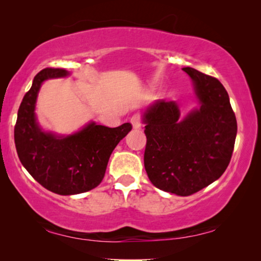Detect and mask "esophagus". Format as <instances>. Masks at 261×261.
<instances>
[{"label": "esophagus", "instance_id": "esophagus-1", "mask_svg": "<svg viewBox=\"0 0 261 261\" xmlns=\"http://www.w3.org/2000/svg\"><path fill=\"white\" fill-rule=\"evenodd\" d=\"M130 122L133 124L134 128H140L142 124V119L140 114H134V115L130 117Z\"/></svg>", "mask_w": 261, "mask_h": 261}]
</instances>
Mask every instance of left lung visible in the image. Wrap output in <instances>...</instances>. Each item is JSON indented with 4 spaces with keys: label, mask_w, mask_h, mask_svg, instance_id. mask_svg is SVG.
Listing matches in <instances>:
<instances>
[{
    "label": "left lung",
    "mask_w": 261,
    "mask_h": 261,
    "mask_svg": "<svg viewBox=\"0 0 261 261\" xmlns=\"http://www.w3.org/2000/svg\"><path fill=\"white\" fill-rule=\"evenodd\" d=\"M195 82L201 108L179 119L173 101L145 114L144 154L149 180L160 190L190 196L222 176L233 154L238 124L229 96L215 77L183 67Z\"/></svg>",
    "instance_id": "left-lung-1"
}]
</instances>
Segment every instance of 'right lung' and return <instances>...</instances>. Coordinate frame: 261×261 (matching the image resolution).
Returning <instances> with one entry per match:
<instances>
[{
	"label": "right lung",
	"instance_id": "right-lung-1",
	"mask_svg": "<svg viewBox=\"0 0 261 261\" xmlns=\"http://www.w3.org/2000/svg\"><path fill=\"white\" fill-rule=\"evenodd\" d=\"M66 74L64 69L46 67L34 77L17 112L14 140L21 164L39 184L55 194L76 195L101 183L110 154L132 124L109 128L91 122L66 138L41 132L34 116L40 85L47 78Z\"/></svg>",
	"mask_w": 261,
	"mask_h": 261
}]
</instances>
